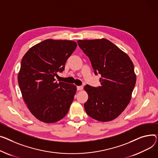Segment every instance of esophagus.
Here are the masks:
<instances>
[{"instance_id": "34e87169", "label": "esophagus", "mask_w": 158, "mask_h": 158, "mask_svg": "<svg viewBox=\"0 0 158 158\" xmlns=\"http://www.w3.org/2000/svg\"><path fill=\"white\" fill-rule=\"evenodd\" d=\"M82 89H83V86H77V89L78 91H81V90H82Z\"/></svg>"}]
</instances>
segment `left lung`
<instances>
[{
  "mask_svg": "<svg viewBox=\"0 0 158 158\" xmlns=\"http://www.w3.org/2000/svg\"><path fill=\"white\" fill-rule=\"evenodd\" d=\"M89 57L94 74L101 75V86L84 88L88 100L84 105L87 114L98 121L118 117L130 103L136 83L134 65L128 55L107 39L78 40Z\"/></svg>",
  "mask_w": 158,
  "mask_h": 158,
  "instance_id": "1",
  "label": "left lung"
}]
</instances>
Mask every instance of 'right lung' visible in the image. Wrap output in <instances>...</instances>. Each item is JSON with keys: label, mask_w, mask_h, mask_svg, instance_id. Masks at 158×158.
I'll return each mask as SVG.
<instances>
[{"label": "right lung", "mask_w": 158, "mask_h": 158, "mask_svg": "<svg viewBox=\"0 0 158 158\" xmlns=\"http://www.w3.org/2000/svg\"><path fill=\"white\" fill-rule=\"evenodd\" d=\"M74 41L46 39L23 56L18 76L22 97L30 112L46 123H56L67 115L76 93L74 85L55 81L67 60L77 47Z\"/></svg>", "instance_id": "1"}]
</instances>
